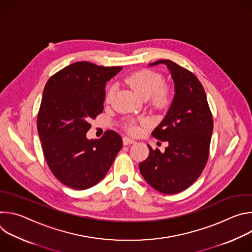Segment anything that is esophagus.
I'll return each instance as SVG.
<instances>
[{
    "instance_id": "34e87169",
    "label": "esophagus",
    "mask_w": 252,
    "mask_h": 252,
    "mask_svg": "<svg viewBox=\"0 0 252 252\" xmlns=\"http://www.w3.org/2000/svg\"><path fill=\"white\" fill-rule=\"evenodd\" d=\"M123 141H124V145H125V146L131 145V143H134V142H135L134 139H132V138H130V137H128V136H125V137L123 138Z\"/></svg>"
}]
</instances>
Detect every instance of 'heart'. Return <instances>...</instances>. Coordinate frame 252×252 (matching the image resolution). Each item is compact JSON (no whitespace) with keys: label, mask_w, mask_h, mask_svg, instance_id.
<instances>
[{"label":"heart","mask_w":252,"mask_h":252,"mask_svg":"<svg viewBox=\"0 0 252 252\" xmlns=\"http://www.w3.org/2000/svg\"><path fill=\"white\" fill-rule=\"evenodd\" d=\"M127 84L135 91V93L142 98L153 97L157 104H163L166 102L168 94L165 88L162 87V78L155 73L153 70L141 69L132 73L126 78ZM115 94V88L110 87L107 89L105 99L106 101L111 100ZM145 124V123H142ZM129 130L132 133H137L140 131V127L137 126H129Z\"/></svg>","instance_id":"b5f03b06"}]
</instances>
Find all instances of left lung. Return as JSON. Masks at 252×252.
Here are the masks:
<instances>
[{
  "instance_id": "obj_1",
  "label": "left lung",
  "mask_w": 252,
  "mask_h": 252,
  "mask_svg": "<svg viewBox=\"0 0 252 252\" xmlns=\"http://www.w3.org/2000/svg\"><path fill=\"white\" fill-rule=\"evenodd\" d=\"M166 65L174 83L169 109L152 135L167 141L164 153L149 147V158L139 163V171L155 189L165 194L190 187L202 172L209 153L213 121L206 94L198 79L187 68L169 60L150 63Z\"/></svg>"
}]
</instances>
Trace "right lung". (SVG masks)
<instances>
[{
	"label": "right lung",
	"instance_id": "add662e5",
	"mask_svg": "<svg viewBox=\"0 0 252 252\" xmlns=\"http://www.w3.org/2000/svg\"><path fill=\"white\" fill-rule=\"evenodd\" d=\"M122 68L77 62L46 84L38 132L50 169L70 189L84 190L98 184L123 147L114 130H106L99 139L87 137L90 121L102 113L106 82Z\"/></svg>",
	"mask_w": 252,
	"mask_h": 252
}]
</instances>
